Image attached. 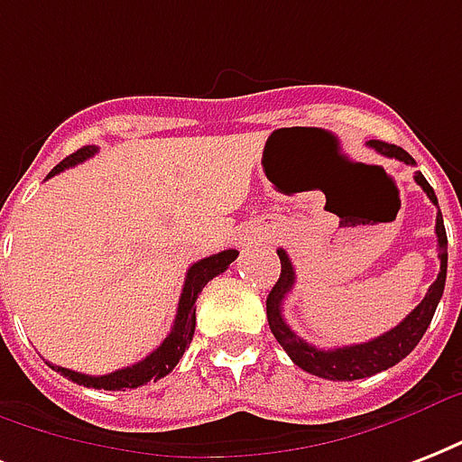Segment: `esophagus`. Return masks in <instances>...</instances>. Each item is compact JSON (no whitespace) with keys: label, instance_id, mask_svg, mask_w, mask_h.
I'll use <instances>...</instances> for the list:
<instances>
[{"label":"esophagus","instance_id":"obj_1","mask_svg":"<svg viewBox=\"0 0 462 462\" xmlns=\"http://www.w3.org/2000/svg\"><path fill=\"white\" fill-rule=\"evenodd\" d=\"M239 245H242V242H239Z\"/></svg>","mask_w":462,"mask_h":462}]
</instances>
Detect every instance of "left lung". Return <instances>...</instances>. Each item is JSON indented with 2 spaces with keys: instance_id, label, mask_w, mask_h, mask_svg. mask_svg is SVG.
Returning a JSON list of instances; mask_svg holds the SVG:
<instances>
[{
  "instance_id": "left-lung-1",
  "label": "left lung",
  "mask_w": 462,
  "mask_h": 462,
  "mask_svg": "<svg viewBox=\"0 0 462 462\" xmlns=\"http://www.w3.org/2000/svg\"><path fill=\"white\" fill-rule=\"evenodd\" d=\"M368 147H373L375 152L400 160L404 164H414L410 152H404L402 147L390 145L383 140H368ZM429 200L439 206L434 189L429 186L421 171L414 174ZM436 237H439V259H441V271L431 283V288L424 295V300L419 302L417 308L411 310L410 315L404 317L402 322L393 327L390 332L380 334L375 339L364 341V344H354V346H339V348H317L300 339L298 334L288 327L286 317H283V300L286 295L293 291L295 286V269L291 259H288L286 249H278V259H281V276H278L276 286L271 288L269 298H266V317H269V327L276 341L283 346L291 361L298 368L312 373L317 378L325 380H358L371 378L375 373L387 371L395 364H400L407 354L414 351L427 327L431 325V317L436 312V305L441 300L443 286H446V269H448V239H446V227H443L441 210L436 213Z\"/></svg>"
}]
</instances>
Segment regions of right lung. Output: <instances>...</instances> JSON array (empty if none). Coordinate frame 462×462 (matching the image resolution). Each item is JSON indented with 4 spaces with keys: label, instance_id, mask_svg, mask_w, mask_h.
Returning <instances> with one entry per match:
<instances>
[{
    "label": "right lung",
    "instance_id": "right-lung-1",
    "mask_svg": "<svg viewBox=\"0 0 462 462\" xmlns=\"http://www.w3.org/2000/svg\"><path fill=\"white\" fill-rule=\"evenodd\" d=\"M97 145H87L82 150H77L69 157L60 162L58 167L52 169L48 179L65 169L75 167L79 162L89 160L97 154ZM237 249H225L220 254L206 256L200 259L189 269L184 281V291H181V298H179V308H176V319L171 332L167 334V339L162 341L160 346L154 348L150 356H145L143 361L128 365V368H118L114 373H106V375H84V373L69 371V368H62V365H52V371H58L60 375H65L67 380H72L77 385L84 387H97V390H125V387H140L147 385V383H157L160 378L169 375L174 371V365L179 364V358L184 356V351L189 348L193 339V332H196V300H199L200 291L208 286V281H213L216 276H220L227 266H230L235 259H237Z\"/></svg>",
    "mask_w": 462,
    "mask_h": 462
}]
</instances>
